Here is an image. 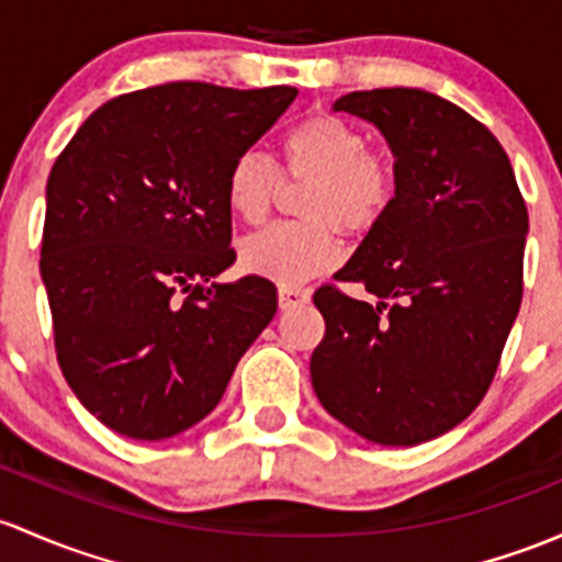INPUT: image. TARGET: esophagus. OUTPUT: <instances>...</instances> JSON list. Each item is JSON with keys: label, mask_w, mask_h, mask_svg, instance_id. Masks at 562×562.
Segmentation results:
<instances>
[{"label": "esophagus", "mask_w": 562, "mask_h": 562, "mask_svg": "<svg viewBox=\"0 0 562 562\" xmlns=\"http://www.w3.org/2000/svg\"><path fill=\"white\" fill-rule=\"evenodd\" d=\"M277 299H280V310H296V306L310 301V291H301V288H280Z\"/></svg>", "instance_id": "obj_1"}]
</instances>
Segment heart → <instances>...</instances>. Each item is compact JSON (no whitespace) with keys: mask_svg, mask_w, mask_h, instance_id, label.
I'll use <instances>...</instances> for the list:
<instances>
[{"mask_svg":"<svg viewBox=\"0 0 562 562\" xmlns=\"http://www.w3.org/2000/svg\"><path fill=\"white\" fill-rule=\"evenodd\" d=\"M282 177L310 182L299 202L306 223H277L239 247L241 269L282 288L334 269L341 256L334 228L360 236L376 226L398 193V167L369 150V137L330 112H315L280 142ZM280 193V175L261 153L245 150L226 172V204L247 226L266 221Z\"/></svg>","mask_w":562,"mask_h":562,"instance_id":"b5f03b06","label":"heart"}]
</instances>
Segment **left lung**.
Instances as JSON below:
<instances>
[{
  "mask_svg": "<svg viewBox=\"0 0 562 562\" xmlns=\"http://www.w3.org/2000/svg\"><path fill=\"white\" fill-rule=\"evenodd\" d=\"M385 134L398 193L339 282L315 291L326 336L310 360L328 415L363 439L412 447L480 406L522 301L528 206L501 142L458 104L420 88L336 99Z\"/></svg>",
  "mask_w": 562,
  "mask_h": 562,
  "instance_id": "obj_1",
  "label": "left lung"
}]
</instances>
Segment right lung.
<instances>
[{"label": "right lung", "instance_id": "add662e5", "mask_svg": "<svg viewBox=\"0 0 562 562\" xmlns=\"http://www.w3.org/2000/svg\"><path fill=\"white\" fill-rule=\"evenodd\" d=\"M296 88L167 82L91 112L53 164L40 271L64 380L115 434L158 441L204 420L277 312L236 261L226 172Z\"/></svg>", "mask_w": 562, "mask_h": 562}]
</instances>
